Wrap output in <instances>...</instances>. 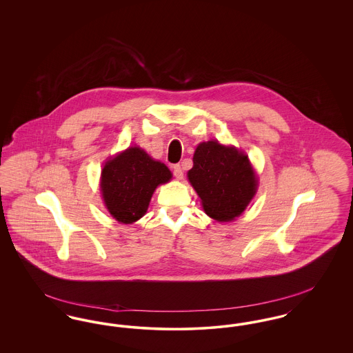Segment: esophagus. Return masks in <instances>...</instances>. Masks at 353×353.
I'll list each match as a JSON object with an SVG mask.
<instances>
[{"label":"esophagus","mask_w":353,"mask_h":353,"mask_svg":"<svg viewBox=\"0 0 353 353\" xmlns=\"http://www.w3.org/2000/svg\"><path fill=\"white\" fill-rule=\"evenodd\" d=\"M173 174H174V177H176L177 180H183V179H184V172H183V168H181L180 164L173 165Z\"/></svg>","instance_id":"esophagus-1"}]
</instances>
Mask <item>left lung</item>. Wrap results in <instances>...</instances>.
<instances>
[{
    "mask_svg": "<svg viewBox=\"0 0 353 353\" xmlns=\"http://www.w3.org/2000/svg\"><path fill=\"white\" fill-rule=\"evenodd\" d=\"M188 180L201 199L205 213L219 222L239 217L258 188L248 154L217 140L197 145Z\"/></svg>",
    "mask_w": 353,
    "mask_h": 353,
    "instance_id": "obj_1",
    "label": "left lung"
}]
</instances>
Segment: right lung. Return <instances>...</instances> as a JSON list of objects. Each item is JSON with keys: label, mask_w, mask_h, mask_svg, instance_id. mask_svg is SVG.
<instances>
[{"label": "right lung", "mask_w": 353, "mask_h": 353, "mask_svg": "<svg viewBox=\"0 0 353 353\" xmlns=\"http://www.w3.org/2000/svg\"><path fill=\"white\" fill-rule=\"evenodd\" d=\"M172 179L165 164L140 147H130L107 160L101 169V192L110 214L120 223H134L148 209L159 185Z\"/></svg>", "instance_id": "obj_1"}]
</instances>
